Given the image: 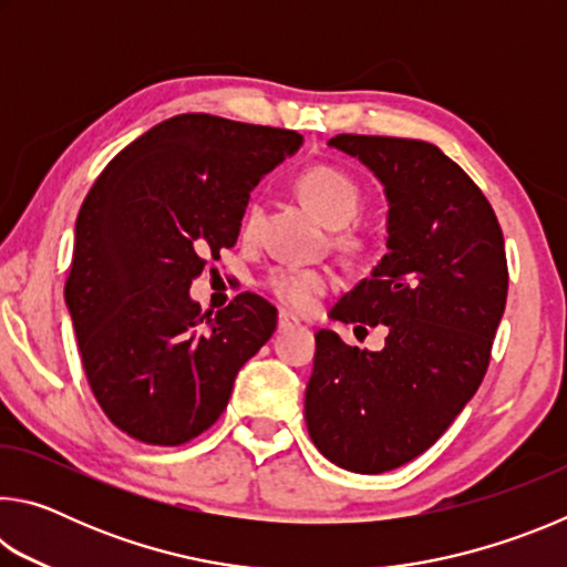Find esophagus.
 <instances>
[{
  "mask_svg": "<svg viewBox=\"0 0 567 567\" xmlns=\"http://www.w3.org/2000/svg\"><path fill=\"white\" fill-rule=\"evenodd\" d=\"M300 324V320L295 318L290 312H280V318H277V332H285V330H292Z\"/></svg>",
  "mask_w": 567,
  "mask_h": 567,
  "instance_id": "34e87169",
  "label": "esophagus"
}]
</instances>
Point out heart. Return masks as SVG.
Wrapping results in <instances>:
<instances>
[{"instance_id": "b5f03b06", "label": "heart", "mask_w": 567, "mask_h": 567, "mask_svg": "<svg viewBox=\"0 0 567 567\" xmlns=\"http://www.w3.org/2000/svg\"><path fill=\"white\" fill-rule=\"evenodd\" d=\"M297 195L318 215L328 227H344L358 217L362 207V192L350 175L332 165H315L297 177ZM262 203L247 205L243 217V235L252 237L262 223ZM344 247H358V239L342 237ZM265 287L275 300L292 307L297 312H307L318 305L320 297L332 287V277L322 270L307 267H275L267 272Z\"/></svg>"}]
</instances>
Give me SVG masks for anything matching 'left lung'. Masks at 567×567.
<instances>
[{
  "mask_svg": "<svg viewBox=\"0 0 567 567\" xmlns=\"http://www.w3.org/2000/svg\"><path fill=\"white\" fill-rule=\"evenodd\" d=\"M330 147L358 157L390 205V252L332 318L385 324L388 338L370 352L315 334L305 420L330 463L378 475L435 445L483 382L505 312V239L480 187L430 142L338 134Z\"/></svg>",
  "mask_w": 567,
  "mask_h": 567,
  "instance_id": "obj_1",
  "label": "left lung"
}]
</instances>
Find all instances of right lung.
<instances>
[{"label":"right lung","instance_id":"right-lung-1","mask_svg":"<svg viewBox=\"0 0 567 567\" xmlns=\"http://www.w3.org/2000/svg\"><path fill=\"white\" fill-rule=\"evenodd\" d=\"M302 134L177 114L114 157L84 197L64 300L104 415L147 445H185L227 408L277 310L243 292L217 315L189 285L237 243L249 192Z\"/></svg>","mask_w":567,"mask_h":567}]
</instances>
